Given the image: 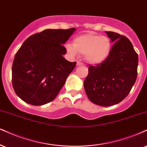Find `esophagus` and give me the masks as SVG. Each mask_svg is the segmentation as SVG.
Masks as SVG:
<instances>
[{
    "label": "esophagus",
    "mask_w": 147,
    "mask_h": 147,
    "mask_svg": "<svg viewBox=\"0 0 147 147\" xmlns=\"http://www.w3.org/2000/svg\"><path fill=\"white\" fill-rule=\"evenodd\" d=\"M76 65H77V66H81V65H83V63L80 62V61H77Z\"/></svg>",
    "instance_id": "1"
}]
</instances>
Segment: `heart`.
<instances>
[{"instance_id":"b5f03b06","label":"heart","mask_w":147,"mask_h":147,"mask_svg":"<svg viewBox=\"0 0 147 147\" xmlns=\"http://www.w3.org/2000/svg\"><path fill=\"white\" fill-rule=\"evenodd\" d=\"M67 52L72 57L78 53L84 54L85 61L91 65H99L108 59L112 48L110 38L93 33L83 34L76 37L72 43L65 46Z\"/></svg>"}]
</instances>
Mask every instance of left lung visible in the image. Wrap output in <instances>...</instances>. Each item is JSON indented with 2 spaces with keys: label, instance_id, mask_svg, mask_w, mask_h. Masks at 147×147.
<instances>
[{
  "label": "left lung",
  "instance_id": "1",
  "mask_svg": "<svg viewBox=\"0 0 147 147\" xmlns=\"http://www.w3.org/2000/svg\"><path fill=\"white\" fill-rule=\"evenodd\" d=\"M114 43L109 57L97 66L90 65L84 82L90 101L101 106L119 104L129 93L137 78L138 57L127 38L106 31Z\"/></svg>",
  "mask_w": 147,
  "mask_h": 147
}]
</instances>
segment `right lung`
<instances>
[{
  "label": "right lung",
  "instance_id": "1",
  "mask_svg": "<svg viewBox=\"0 0 147 147\" xmlns=\"http://www.w3.org/2000/svg\"><path fill=\"white\" fill-rule=\"evenodd\" d=\"M76 30L46 29L23 43L12 65L13 87L22 100L42 106L57 97L76 65L63 57V45Z\"/></svg>",
  "mask_w": 147,
  "mask_h": 147
}]
</instances>
